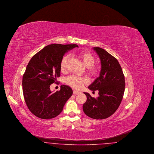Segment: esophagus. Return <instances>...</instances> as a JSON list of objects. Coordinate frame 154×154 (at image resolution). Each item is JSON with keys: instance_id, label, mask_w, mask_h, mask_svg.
Masks as SVG:
<instances>
[{"instance_id": "34e87169", "label": "esophagus", "mask_w": 154, "mask_h": 154, "mask_svg": "<svg viewBox=\"0 0 154 154\" xmlns=\"http://www.w3.org/2000/svg\"><path fill=\"white\" fill-rule=\"evenodd\" d=\"M79 93H80V92L79 91L73 90V94H74V95H77Z\"/></svg>"}]
</instances>
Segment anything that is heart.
Listing matches in <instances>:
<instances>
[{
  "instance_id": "obj_1",
  "label": "heart",
  "mask_w": 154,
  "mask_h": 154,
  "mask_svg": "<svg viewBox=\"0 0 154 154\" xmlns=\"http://www.w3.org/2000/svg\"><path fill=\"white\" fill-rule=\"evenodd\" d=\"M78 56L82 59L84 64L87 67V72L92 76H95L98 72V67L94 64L95 62V58L94 56L90 52L87 51H84L78 54ZM70 59L69 55H64L62 58L60 68L62 72L66 70V65ZM66 83L70 86L75 89H80L84 84L88 82V80L85 77H79L75 75H71L65 80Z\"/></svg>"
}]
</instances>
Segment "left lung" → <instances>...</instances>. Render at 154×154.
<instances>
[{
    "instance_id": "obj_1",
    "label": "left lung",
    "mask_w": 154,
    "mask_h": 154,
    "mask_svg": "<svg viewBox=\"0 0 154 154\" xmlns=\"http://www.w3.org/2000/svg\"><path fill=\"white\" fill-rule=\"evenodd\" d=\"M93 49L100 57L101 70L100 76L88 88L98 91L99 97L95 98L88 93L84 92L87 100L82 109L90 118L105 119L112 115L121 103L125 89V75L115 57L102 48L94 47Z\"/></svg>"
}]
</instances>
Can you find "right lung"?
Returning <instances> with one entry per match:
<instances>
[{
	"instance_id": "obj_1",
	"label": "right lung",
	"mask_w": 154,
	"mask_h": 154,
	"mask_svg": "<svg viewBox=\"0 0 154 154\" xmlns=\"http://www.w3.org/2000/svg\"><path fill=\"white\" fill-rule=\"evenodd\" d=\"M76 44L46 46L29 60L23 77V91L30 112L38 118L50 119L58 116L72 95V89L66 85L52 93L50 85L60 77L62 58Z\"/></svg>"
}]
</instances>
